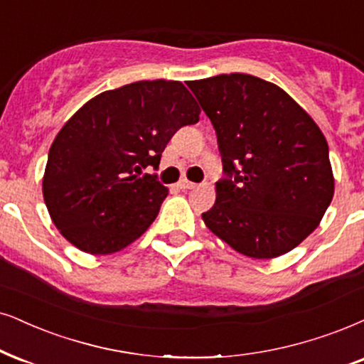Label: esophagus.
Here are the masks:
<instances>
[{
  "mask_svg": "<svg viewBox=\"0 0 364 364\" xmlns=\"http://www.w3.org/2000/svg\"><path fill=\"white\" fill-rule=\"evenodd\" d=\"M178 186L181 188V190H195V188H196V183L188 181V179H181V181L178 183Z\"/></svg>",
  "mask_w": 364,
  "mask_h": 364,
  "instance_id": "esophagus-1",
  "label": "esophagus"
}]
</instances>
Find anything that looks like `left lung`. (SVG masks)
<instances>
[{
    "label": "left lung",
    "instance_id": "left-lung-1",
    "mask_svg": "<svg viewBox=\"0 0 364 364\" xmlns=\"http://www.w3.org/2000/svg\"><path fill=\"white\" fill-rule=\"evenodd\" d=\"M188 87L213 124L223 161L206 227L252 259L291 252L333 200L321 129L291 95L259 77L230 73Z\"/></svg>",
    "mask_w": 364,
    "mask_h": 364
}]
</instances>
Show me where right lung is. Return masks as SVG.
I'll return each instance as SVG.
<instances>
[{
    "label": "right lung",
    "instance_id": "add662e5",
    "mask_svg": "<svg viewBox=\"0 0 364 364\" xmlns=\"http://www.w3.org/2000/svg\"><path fill=\"white\" fill-rule=\"evenodd\" d=\"M200 107L181 82L141 80L105 90L55 137L43 198L55 227L92 255L121 250L159 213L168 188L158 174L174 132L196 124Z\"/></svg>",
    "mask_w": 364,
    "mask_h": 364
}]
</instances>
